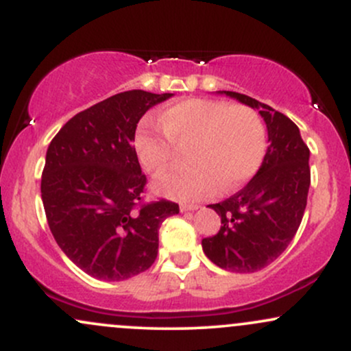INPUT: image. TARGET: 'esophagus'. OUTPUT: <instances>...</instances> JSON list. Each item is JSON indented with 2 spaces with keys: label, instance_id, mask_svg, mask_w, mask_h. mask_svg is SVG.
<instances>
[{
  "label": "esophagus",
  "instance_id": "obj_1",
  "mask_svg": "<svg viewBox=\"0 0 351 351\" xmlns=\"http://www.w3.org/2000/svg\"><path fill=\"white\" fill-rule=\"evenodd\" d=\"M180 209H181V213H186V211H195V209H198V204L181 203V204H180Z\"/></svg>",
  "mask_w": 351,
  "mask_h": 351
}]
</instances>
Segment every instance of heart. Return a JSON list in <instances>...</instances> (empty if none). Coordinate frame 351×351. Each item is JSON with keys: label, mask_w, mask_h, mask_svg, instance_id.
<instances>
[{"label": "heart", "mask_w": 351, "mask_h": 351, "mask_svg": "<svg viewBox=\"0 0 351 351\" xmlns=\"http://www.w3.org/2000/svg\"><path fill=\"white\" fill-rule=\"evenodd\" d=\"M162 128L143 125L134 136L135 153L143 170L163 175L178 150H186L189 167L155 183L168 198L198 201L217 189L232 191L259 170L265 152V127L247 106L221 100L188 99L160 115Z\"/></svg>", "instance_id": "obj_1"}]
</instances>
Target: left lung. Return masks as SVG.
Segmentation results:
<instances>
[{"mask_svg":"<svg viewBox=\"0 0 351 351\" xmlns=\"http://www.w3.org/2000/svg\"><path fill=\"white\" fill-rule=\"evenodd\" d=\"M221 94L259 108L271 145L259 171L241 191L209 204L221 216V228L201 244L221 269L257 272L287 249L300 226L310 186V150L287 115L239 92Z\"/></svg>","mask_w":351,"mask_h":351,"instance_id":"obj_1","label":"left lung"}]
</instances>
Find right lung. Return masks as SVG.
<instances>
[{
	"label": "right lung",
	"mask_w": 351,
	"mask_h": 351,
	"mask_svg": "<svg viewBox=\"0 0 351 351\" xmlns=\"http://www.w3.org/2000/svg\"><path fill=\"white\" fill-rule=\"evenodd\" d=\"M171 94L127 90L75 114L46 153L41 196L56 243L77 267L102 280L147 271L158 254V229L180 206L145 201L147 176L134 136L148 108Z\"/></svg>",
	"instance_id": "obj_1"
}]
</instances>
